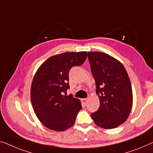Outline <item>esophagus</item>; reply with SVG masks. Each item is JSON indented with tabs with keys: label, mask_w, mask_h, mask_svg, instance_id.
<instances>
[{
	"label": "esophagus",
	"mask_w": 153,
	"mask_h": 153,
	"mask_svg": "<svg viewBox=\"0 0 153 153\" xmlns=\"http://www.w3.org/2000/svg\"><path fill=\"white\" fill-rule=\"evenodd\" d=\"M88 98H83V99H81V102H82V103H83V105H85H85H86L87 102H88Z\"/></svg>",
	"instance_id": "1"
}]
</instances>
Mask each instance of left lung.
Returning <instances> with one entry per match:
<instances>
[{
  "label": "left lung",
  "mask_w": 153,
  "mask_h": 153,
  "mask_svg": "<svg viewBox=\"0 0 153 153\" xmlns=\"http://www.w3.org/2000/svg\"><path fill=\"white\" fill-rule=\"evenodd\" d=\"M100 106L91 116L96 125L111 129L126 120L133 105L130 79L123 63L105 53L88 52Z\"/></svg>",
  "instance_id": "8db88e82"
}]
</instances>
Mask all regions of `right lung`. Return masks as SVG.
I'll use <instances>...</instances> for the list:
<instances>
[{
    "label": "right lung",
    "instance_id": "1",
    "mask_svg": "<svg viewBox=\"0 0 153 153\" xmlns=\"http://www.w3.org/2000/svg\"><path fill=\"white\" fill-rule=\"evenodd\" d=\"M86 57L85 51L62 53L49 57L37 70L30 88V100L35 114L48 128L63 131L74 125L82 107L78 98L66 96L69 72L73 66L83 64Z\"/></svg>",
    "mask_w": 153,
    "mask_h": 153
}]
</instances>
